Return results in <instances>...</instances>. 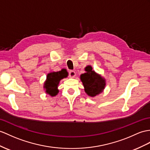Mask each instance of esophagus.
Here are the masks:
<instances>
[{
  "label": "esophagus",
  "instance_id": "34e87169",
  "mask_svg": "<svg viewBox=\"0 0 150 150\" xmlns=\"http://www.w3.org/2000/svg\"><path fill=\"white\" fill-rule=\"evenodd\" d=\"M76 76V72L74 71H69V77L70 78H74Z\"/></svg>",
  "mask_w": 150,
  "mask_h": 150
}]
</instances>
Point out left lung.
Wrapping results in <instances>:
<instances>
[{"label": "left lung", "instance_id": "left-lung-1", "mask_svg": "<svg viewBox=\"0 0 150 150\" xmlns=\"http://www.w3.org/2000/svg\"><path fill=\"white\" fill-rule=\"evenodd\" d=\"M85 71L86 72L80 76V79L88 96L95 97L103 92L105 86V79L93 71L92 67Z\"/></svg>", "mask_w": 150, "mask_h": 150}]
</instances>
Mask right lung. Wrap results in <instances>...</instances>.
Returning <instances> with one entry per match:
<instances>
[{
	"mask_svg": "<svg viewBox=\"0 0 150 150\" xmlns=\"http://www.w3.org/2000/svg\"><path fill=\"white\" fill-rule=\"evenodd\" d=\"M67 73L64 70H61L58 72H53L47 74L46 80L44 83V88L46 90V93L50 96H56L59 92L58 90V84L61 79L67 77Z\"/></svg>",
	"mask_w": 150,
	"mask_h": 150,
	"instance_id": "1",
	"label": "right lung"
}]
</instances>
